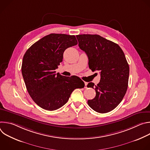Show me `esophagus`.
Segmentation results:
<instances>
[{
  "label": "esophagus",
  "mask_w": 150,
  "mask_h": 150,
  "mask_svg": "<svg viewBox=\"0 0 150 150\" xmlns=\"http://www.w3.org/2000/svg\"><path fill=\"white\" fill-rule=\"evenodd\" d=\"M87 83H88L87 82H85V88H87Z\"/></svg>",
  "instance_id": "obj_1"
}]
</instances>
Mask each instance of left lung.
I'll use <instances>...</instances> for the list:
<instances>
[{"label": "left lung", "instance_id": "obj_1", "mask_svg": "<svg viewBox=\"0 0 150 150\" xmlns=\"http://www.w3.org/2000/svg\"><path fill=\"white\" fill-rule=\"evenodd\" d=\"M76 38L79 48L88 57L90 69L98 71L101 76L97 85H87L96 92L88 104L98 113L109 112L122 101L127 89L129 67L125 54L117 44L99 35L81 34Z\"/></svg>", "mask_w": 150, "mask_h": 150}]
</instances>
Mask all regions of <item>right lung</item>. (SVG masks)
<instances>
[{
  "label": "right lung",
  "mask_w": 150,
  "mask_h": 150,
  "mask_svg": "<svg viewBox=\"0 0 150 150\" xmlns=\"http://www.w3.org/2000/svg\"><path fill=\"white\" fill-rule=\"evenodd\" d=\"M77 44L75 35L50 34L25 52L21 67L23 76L30 96L42 109L53 111L60 108L75 89L84 87L79 77L65 76L54 71L62 62L65 50Z\"/></svg>",
  "instance_id": "add662e5"
}]
</instances>
